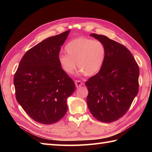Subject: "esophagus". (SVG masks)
<instances>
[{"label": "esophagus", "mask_w": 152, "mask_h": 152, "mask_svg": "<svg viewBox=\"0 0 152 152\" xmlns=\"http://www.w3.org/2000/svg\"><path fill=\"white\" fill-rule=\"evenodd\" d=\"M74 83H75L76 88H79L80 86H81L82 85V82L81 81H80V80H75Z\"/></svg>", "instance_id": "1"}]
</instances>
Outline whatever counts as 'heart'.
Here are the masks:
<instances>
[{"label":"heart","instance_id":"obj_1","mask_svg":"<svg viewBox=\"0 0 152 152\" xmlns=\"http://www.w3.org/2000/svg\"><path fill=\"white\" fill-rule=\"evenodd\" d=\"M67 53H61L58 61L62 69L72 74L76 68L86 76H93L101 70L105 61L106 50L102 42L80 37L69 42L65 47Z\"/></svg>","mask_w":152,"mask_h":152}]
</instances>
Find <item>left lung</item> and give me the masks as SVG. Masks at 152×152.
I'll use <instances>...</instances> for the list:
<instances>
[{
    "label": "left lung",
    "mask_w": 152,
    "mask_h": 152,
    "mask_svg": "<svg viewBox=\"0 0 152 152\" xmlns=\"http://www.w3.org/2000/svg\"><path fill=\"white\" fill-rule=\"evenodd\" d=\"M104 45L102 68L86 82L87 103L97 120L110 123L123 117L138 92L139 67L127 48L104 35L91 34Z\"/></svg>",
    "instance_id": "obj_1"
}]
</instances>
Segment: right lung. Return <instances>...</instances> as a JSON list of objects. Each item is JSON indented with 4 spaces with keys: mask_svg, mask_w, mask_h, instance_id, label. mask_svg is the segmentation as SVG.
Listing matches in <instances>:
<instances>
[{
    "mask_svg": "<svg viewBox=\"0 0 152 152\" xmlns=\"http://www.w3.org/2000/svg\"><path fill=\"white\" fill-rule=\"evenodd\" d=\"M70 30L42 41L25 53L15 73V97L33 120L52 124L65 115L76 89L58 61Z\"/></svg>",
    "mask_w": 152,
    "mask_h": 152,
    "instance_id": "right-lung-1",
    "label": "right lung"
}]
</instances>
